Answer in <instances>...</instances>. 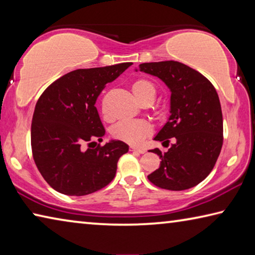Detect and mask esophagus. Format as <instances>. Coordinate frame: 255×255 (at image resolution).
I'll list each match as a JSON object with an SVG mask.
<instances>
[{"mask_svg": "<svg viewBox=\"0 0 255 255\" xmlns=\"http://www.w3.org/2000/svg\"><path fill=\"white\" fill-rule=\"evenodd\" d=\"M129 150H130V152H132V153H138V154H144L145 153V149H141V148H136V147H131L129 148Z\"/></svg>", "mask_w": 255, "mask_h": 255, "instance_id": "1", "label": "esophagus"}]
</instances>
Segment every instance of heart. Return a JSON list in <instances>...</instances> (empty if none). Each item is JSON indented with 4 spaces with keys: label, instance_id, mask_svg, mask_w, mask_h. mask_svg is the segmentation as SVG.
I'll return each mask as SVG.
<instances>
[{
    "label": "heart",
    "instance_id": "b5f03b06",
    "mask_svg": "<svg viewBox=\"0 0 255 255\" xmlns=\"http://www.w3.org/2000/svg\"><path fill=\"white\" fill-rule=\"evenodd\" d=\"M131 90L137 100L144 106L152 105L157 96L156 86L153 82L146 79L133 82ZM152 126L146 120H124L112 127L111 135L124 143L138 146L143 144L145 138L152 133Z\"/></svg>",
    "mask_w": 255,
    "mask_h": 255
}]
</instances>
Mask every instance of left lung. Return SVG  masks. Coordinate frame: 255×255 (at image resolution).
<instances>
[{"label":"left lung","instance_id":"left-lung-1","mask_svg":"<svg viewBox=\"0 0 255 255\" xmlns=\"http://www.w3.org/2000/svg\"><path fill=\"white\" fill-rule=\"evenodd\" d=\"M135 71L158 77L171 92V115L154 137L169 149H150L162 161L148 180L173 191L195 187L214 169L223 146L222 107L214 85L174 60L143 63Z\"/></svg>","mask_w":255,"mask_h":255}]
</instances>
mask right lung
<instances>
[{
    "label": "right lung",
    "instance_id": "add662e5",
    "mask_svg": "<svg viewBox=\"0 0 255 255\" xmlns=\"http://www.w3.org/2000/svg\"><path fill=\"white\" fill-rule=\"evenodd\" d=\"M131 65L72 71L41 94L32 117V155L41 175L56 191L85 196L114 180L118 159L129 146L118 139L103 146L97 143H101L106 130L94 105L105 86Z\"/></svg>",
    "mask_w": 255,
    "mask_h": 255
}]
</instances>
